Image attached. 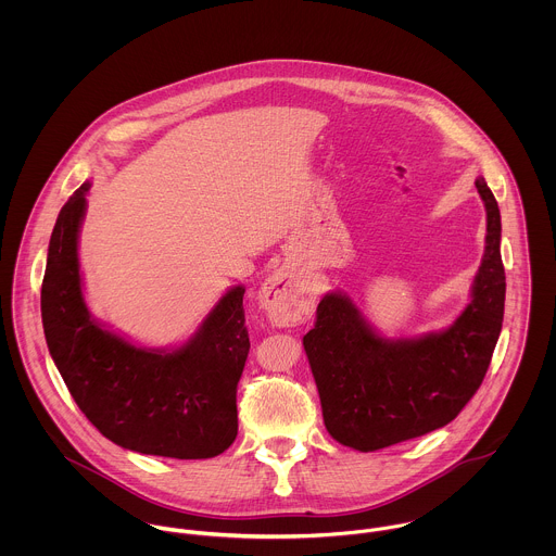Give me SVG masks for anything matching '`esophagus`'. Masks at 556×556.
Listing matches in <instances>:
<instances>
[{"mask_svg":"<svg viewBox=\"0 0 556 556\" xmlns=\"http://www.w3.org/2000/svg\"><path fill=\"white\" fill-rule=\"evenodd\" d=\"M311 295L287 271H276L267 278L261 291V306L267 318L278 327L300 323L311 313Z\"/></svg>","mask_w":556,"mask_h":556,"instance_id":"esophagus-1","label":"esophagus"}]
</instances>
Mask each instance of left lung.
Segmentation results:
<instances>
[{"instance_id":"left-lung-1","label":"left lung","mask_w":556,"mask_h":556,"mask_svg":"<svg viewBox=\"0 0 556 556\" xmlns=\"http://www.w3.org/2000/svg\"><path fill=\"white\" fill-rule=\"evenodd\" d=\"M485 248L471 304L447 329L419 338L379 336L351 298L327 293L304 349L327 432L342 445L375 452L450 424L473 397L496 346L505 308L501 212L483 177Z\"/></svg>"}]
</instances>
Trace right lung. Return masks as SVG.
I'll list each match as a JSON object with an SVG mask.
<instances>
[{"label": "right lung", "instance_id": "1", "mask_svg": "<svg viewBox=\"0 0 556 556\" xmlns=\"http://www.w3.org/2000/svg\"><path fill=\"white\" fill-rule=\"evenodd\" d=\"M85 181L53 227L40 293L49 353L85 417L115 445L177 460L214 458L238 437V383L250 351L243 293L229 289L177 349H146L89 315L79 269Z\"/></svg>", "mask_w": 556, "mask_h": 556}]
</instances>
